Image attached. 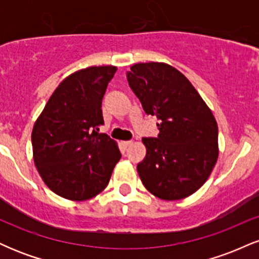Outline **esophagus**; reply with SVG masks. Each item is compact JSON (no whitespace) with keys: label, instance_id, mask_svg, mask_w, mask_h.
<instances>
[{"label":"esophagus","instance_id":"obj_1","mask_svg":"<svg viewBox=\"0 0 259 259\" xmlns=\"http://www.w3.org/2000/svg\"><path fill=\"white\" fill-rule=\"evenodd\" d=\"M123 145L125 147H129V146H132V145H133V141H132V140H129V141H123Z\"/></svg>","mask_w":259,"mask_h":259}]
</instances>
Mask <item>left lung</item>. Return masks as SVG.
I'll use <instances>...</instances> for the list:
<instances>
[{"mask_svg":"<svg viewBox=\"0 0 259 259\" xmlns=\"http://www.w3.org/2000/svg\"><path fill=\"white\" fill-rule=\"evenodd\" d=\"M127 81L159 134L144 138L146 157L138 164L144 186L160 200L185 198L206 183L218 159V125L191 82L165 63H138Z\"/></svg>","mask_w":259,"mask_h":259,"instance_id":"left-lung-1","label":"left lung"}]
</instances>
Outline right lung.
Here are the masks:
<instances>
[{
    "instance_id": "add662e5",
    "label": "right lung",
    "mask_w": 259,
    "mask_h": 259,
    "mask_svg": "<svg viewBox=\"0 0 259 259\" xmlns=\"http://www.w3.org/2000/svg\"><path fill=\"white\" fill-rule=\"evenodd\" d=\"M117 68L90 67L56 89L31 134L34 162L50 190L72 201L102 192L121 154L117 142L99 133L102 99Z\"/></svg>"
}]
</instances>
